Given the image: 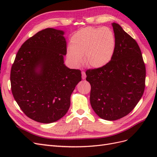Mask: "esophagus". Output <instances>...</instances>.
<instances>
[{
  "mask_svg": "<svg viewBox=\"0 0 157 157\" xmlns=\"http://www.w3.org/2000/svg\"><path fill=\"white\" fill-rule=\"evenodd\" d=\"M86 77V73H85L84 71H82V79H85Z\"/></svg>",
  "mask_w": 157,
  "mask_h": 157,
  "instance_id": "esophagus-1",
  "label": "esophagus"
}]
</instances>
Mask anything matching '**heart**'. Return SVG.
<instances>
[{"label": "heart", "instance_id": "b5f03b06", "mask_svg": "<svg viewBox=\"0 0 157 157\" xmlns=\"http://www.w3.org/2000/svg\"><path fill=\"white\" fill-rule=\"evenodd\" d=\"M116 36L109 27H87L71 37L67 58L75 66L81 65L82 56L86 65L92 68L105 67L113 58Z\"/></svg>", "mask_w": 157, "mask_h": 157}]
</instances>
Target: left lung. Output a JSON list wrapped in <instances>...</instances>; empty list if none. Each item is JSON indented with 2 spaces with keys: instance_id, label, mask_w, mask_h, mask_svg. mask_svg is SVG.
Returning <instances> with one entry per match:
<instances>
[{
  "instance_id": "left-lung-1",
  "label": "left lung",
  "mask_w": 157,
  "mask_h": 157,
  "mask_svg": "<svg viewBox=\"0 0 157 157\" xmlns=\"http://www.w3.org/2000/svg\"><path fill=\"white\" fill-rule=\"evenodd\" d=\"M116 50L105 67L87 70L91 85L90 104L102 119L116 121L129 114L145 90V66L136 41L117 23H113Z\"/></svg>"
}]
</instances>
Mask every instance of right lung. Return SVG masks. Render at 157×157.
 I'll return each instance as SVG.
<instances>
[{"label":"right lung","mask_w":157,"mask_h":157,"mask_svg":"<svg viewBox=\"0 0 157 157\" xmlns=\"http://www.w3.org/2000/svg\"><path fill=\"white\" fill-rule=\"evenodd\" d=\"M65 32L47 28L22 44L10 73L12 94L23 112L45 123L59 120L68 111L71 95L81 81V71L64 64Z\"/></svg>","instance_id":"right-lung-1"}]
</instances>
